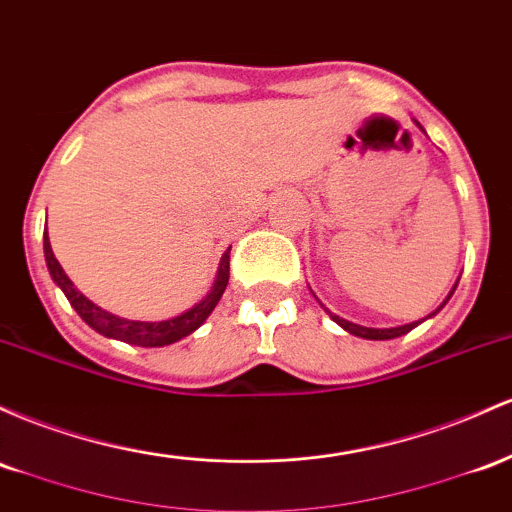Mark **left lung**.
<instances>
[{"instance_id":"left-lung-1","label":"left lung","mask_w":512,"mask_h":512,"mask_svg":"<svg viewBox=\"0 0 512 512\" xmlns=\"http://www.w3.org/2000/svg\"><path fill=\"white\" fill-rule=\"evenodd\" d=\"M416 125H418V128H421V123H416ZM421 130H423V128H421ZM423 132H426V130H423ZM457 283H459V280H457ZM457 283H455V285H452L450 295H447V297H445V300H442V302H440V307H438V309H433V312H430V314H428V317H423V319H418V321H411V324H401V326H392V329H372V326H360V324H353V321H348V319L338 317V314H333V312H329V309H326V307H324V304H321V307H324V312H326V314H329V317H331L333 321H336V324H338V326H341V329H343V331L353 333V336H358V338H367V341H389V338H396V336H404V333H409L411 329H416V326H418V324H423V321H426V319H433V317H435V314H438V312H440V309H442V307H445V304H447V300H450V297H452V292H455V290H457Z\"/></svg>"}]
</instances>
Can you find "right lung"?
Returning <instances> with one entry per match:
<instances>
[{
    "mask_svg": "<svg viewBox=\"0 0 512 512\" xmlns=\"http://www.w3.org/2000/svg\"><path fill=\"white\" fill-rule=\"evenodd\" d=\"M43 249H45V263H48L50 278L55 280V285L65 292V297L70 304L77 309V314L82 317L86 324L94 331H99L101 336L116 338V341L130 343V346H142V348H162L171 346V343L181 341V338L191 336V333L203 326V321L210 317L212 309L220 302L222 292L229 283V249L220 258V268H217L215 283H212L210 292L203 297L198 304H193L191 309L179 314V317L162 319V321H135V319H123L116 317V314L106 312V309L96 307L89 297H84L82 292L74 287V283L67 278V273L62 271V266L57 263L53 254V246H50L48 229L43 232Z\"/></svg>",
    "mask_w": 512,
    "mask_h": 512,
    "instance_id": "right-lung-1",
    "label": "right lung"
}]
</instances>
